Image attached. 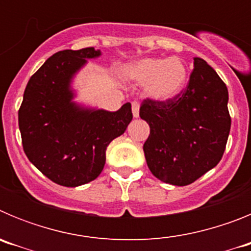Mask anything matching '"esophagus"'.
<instances>
[{
    "mask_svg": "<svg viewBox=\"0 0 251 251\" xmlns=\"http://www.w3.org/2000/svg\"><path fill=\"white\" fill-rule=\"evenodd\" d=\"M132 112L133 115H134V118H138L139 117V103L138 101H132Z\"/></svg>",
    "mask_w": 251,
    "mask_h": 251,
    "instance_id": "1",
    "label": "esophagus"
}]
</instances>
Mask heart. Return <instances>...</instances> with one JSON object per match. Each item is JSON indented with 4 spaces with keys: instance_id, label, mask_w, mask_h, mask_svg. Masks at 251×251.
Returning <instances> with one entry per match:
<instances>
[{
    "instance_id": "obj_1",
    "label": "heart",
    "mask_w": 251,
    "mask_h": 251,
    "mask_svg": "<svg viewBox=\"0 0 251 251\" xmlns=\"http://www.w3.org/2000/svg\"><path fill=\"white\" fill-rule=\"evenodd\" d=\"M127 75L139 84H147L153 98L166 100L182 89L187 72L185 64L177 57L143 59L128 66Z\"/></svg>"
}]
</instances>
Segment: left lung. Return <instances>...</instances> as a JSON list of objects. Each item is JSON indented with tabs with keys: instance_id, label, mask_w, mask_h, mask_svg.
<instances>
[{
	"instance_id": "left-lung-1",
	"label": "left lung",
	"mask_w": 251,
	"mask_h": 251,
	"mask_svg": "<svg viewBox=\"0 0 251 251\" xmlns=\"http://www.w3.org/2000/svg\"><path fill=\"white\" fill-rule=\"evenodd\" d=\"M187 86L174 98H146L139 117L150 126L143 145L153 176L166 183L195 182L223 158L231 127L225 83L200 57Z\"/></svg>"
}]
</instances>
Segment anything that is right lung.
Segmentation results:
<instances>
[{"mask_svg":"<svg viewBox=\"0 0 251 251\" xmlns=\"http://www.w3.org/2000/svg\"><path fill=\"white\" fill-rule=\"evenodd\" d=\"M100 55L94 48L59 51L30 77L19 109L22 147L43 175L65 187L100 175L105 151L133 118L130 103L117 112L81 109L72 101L75 73Z\"/></svg>","mask_w":251,"mask_h":251,"instance_id":"1","label":"right lung"}]
</instances>
